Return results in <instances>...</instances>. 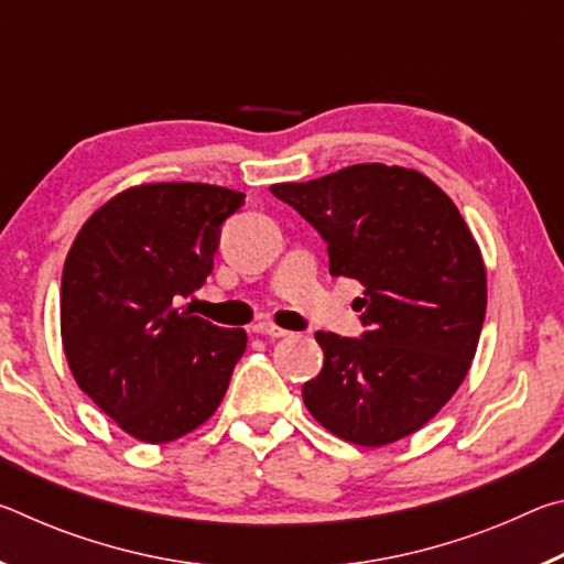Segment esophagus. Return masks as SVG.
<instances>
[{
    "label": "esophagus",
    "instance_id": "1",
    "mask_svg": "<svg viewBox=\"0 0 564 564\" xmlns=\"http://www.w3.org/2000/svg\"><path fill=\"white\" fill-rule=\"evenodd\" d=\"M253 333H259V336H265V338H283V336H289V330L273 326V323H256Z\"/></svg>",
    "mask_w": 564,
    "mask_h": 564
}]
</instances>
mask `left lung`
<instances>
[{"label":"left lung","mask_w":564,"mask_h":564,"mask_svg":"<svg viewBox=\"0 0 564 564\" xmlns=\"http://www.w3.org/2000/svg\"><path fill=\"white\" fill-rule=\"evenodd\" d=\"M271 191L318 228L330 275L366 289L352 303L362 338L316 333L326 358L305 408L360 447L413 435L460 388L480 340L488 273L473 231L415 169L352 164Z\"/></svg>","instance_id":"8db88e82"}]
</instances>
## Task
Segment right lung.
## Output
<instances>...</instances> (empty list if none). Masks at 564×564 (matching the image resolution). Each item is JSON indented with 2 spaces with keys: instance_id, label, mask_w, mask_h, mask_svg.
<instances>
[{
  "instance_id": "1",
  "label": "right lung",
  "mask_w": 564,
  "mask_h": 564,
  "mask_svg": "<svg viewBox=\"0 0 564 564\" xmlns=\"http://www.w3.org/2000/svg\"><path fill=\"white\" fill-rule=\"evenodd\" d=\"M241 191L191 181L123 188L79 228L62 273V346L84 393L141 443L161 445L216 413L246 350L178 301L214 269Z\"/></svg>"
}]
</instances>
